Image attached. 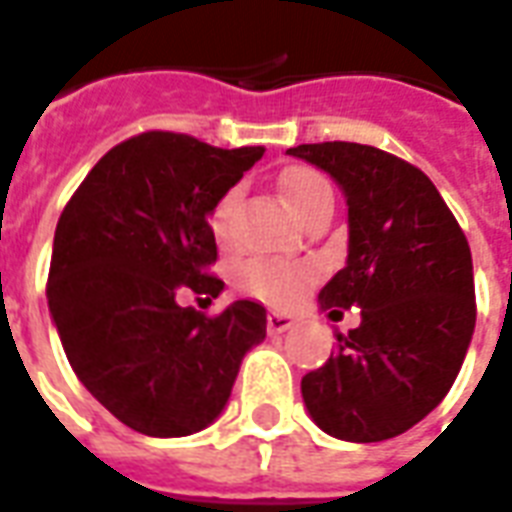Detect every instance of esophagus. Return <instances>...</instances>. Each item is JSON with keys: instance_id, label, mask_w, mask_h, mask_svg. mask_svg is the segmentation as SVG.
Here are the masks:
<instances>
[{"instance_id": "34e87169", "label": "esophagus", "mask_w": 512, "mask_h": 512, "mask_svg": "<svg viewBox=\"0 0 512 512\" xmlns=\"http://www.w3.org/2000/svg\"><path fill=\"white\" fill-rule=\"evenodd\" d=\"M290 327H292L290 314H279V311H271V314H268V333L271 335L287 333Z\"/></svg>"}]
</instances>
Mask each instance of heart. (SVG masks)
Instances as JSON below:
<instances>
[{
    "label": "heart",
    "mask_w": 512,
    "mask_h": 512,
    "mask_svg": "<svg viewBox=\"0 0 512 512\" xmlns=\"http://www.w3.org/2000/svg\"><path fill=\"white\" fill-rule=\"evenodd\" d=\"M282 195L292 214L300 222L317 206L333 201V187L317 169L308 166H295V169L284 171L279 179ZM236 204V190H228L217 198L212 214H209V225H212L214 239L225 244L230 236V212ZM317 279V265L306 263V260H265V257H252L247 263L239 265L236 271V284L241 290L257 300H265L271 306H287L292 300H298L306 287Z\"/></svg>",
    "instance_id": "heart-1"
}]
</instances>
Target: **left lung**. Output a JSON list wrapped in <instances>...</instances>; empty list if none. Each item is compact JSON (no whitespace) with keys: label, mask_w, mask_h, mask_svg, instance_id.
Instances as JSON below:
<instances>
[{"label":"left lung","mask_w":512,"mask_h":512,"mask_svg":"<svg viewBox=\"0 0 512 512\" xmlns=\"http://www.w3.org/2000/svg\"><path fill=\"white\" fill-rule=\"evenodd\" d=\"M338 182L349 206V257L319 292L322 308H362L360 327L300 381L311 419L349 443L419 424L448 395L475 330L473 255L432 179L357 142L290 147Z\"/></svg>","instance_id":"obj_1"}]
</instances>
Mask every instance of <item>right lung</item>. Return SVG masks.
<instances>
[{
  "instance_id": "right-lung-1",
  "label": "right lung",
  "mask_w": 512,
  "mask_h": 512,
  "mask_svg": "<svg viewBox=\"0 0 512 512\" xmlns=\"http://www.w3.org/2000/svg\"><path fill=\"white\" fill-rule=\"evenodd\" d=\"M265 147L220 150L144 131L115 144L58 217L48 306L66 360L126 427L182 438L225 408L241 360L265 338V308L236 300L206 317L179 290L217 298L209 214Z\"/></svg>"
}]
</instances>
